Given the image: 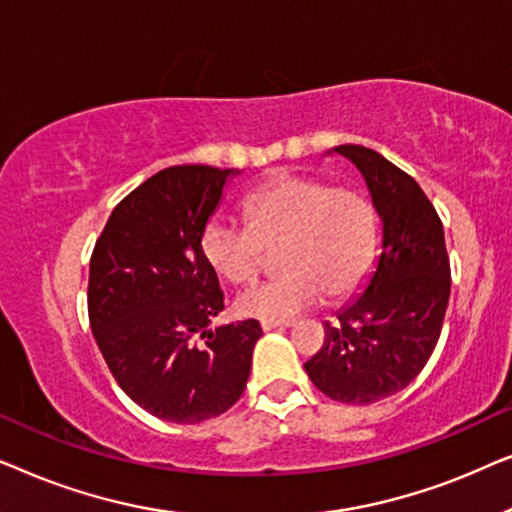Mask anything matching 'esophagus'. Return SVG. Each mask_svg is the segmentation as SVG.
Wrapping results in <instances>:
<instances>
[{
	"label": "esophagus",
	"mask_w": 512,
	"mask_h": 512,
	"mask_svg": "<svg viewBox=\"0 0 512 512\" xmlns=\"http://www.w3.org/2000/svg\"><path fill=\"white\" fill-rule=\"evenodd\" d=\"M293 321H261V328L265 333L275 331V328H291Z\"/></svg>",
	"instance_id": "obj_1"
}]
</instances>
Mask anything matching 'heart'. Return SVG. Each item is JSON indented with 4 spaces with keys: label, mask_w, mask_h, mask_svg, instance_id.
I'll use <instances>...</instances> for the list:
<instances>
[{
    "label": "heart",
    "mask_w": 512,
    "mask_h": 512,
    "mask_svg": "<svg viewBox=\"0 0 512 512\" xmlns=\"http://www.w3.org/2000/svg\"><path fill=\"white\" fill-rule=\"evenodd\" d=\"M247 228L209 221L200 251L209 268L230 284H247L261 272L265 251H277L284 272L240 293V317L289 321L321 298H352L373 270L377 212L356 188L331 186L317 177L282 172L242 200Z\"/></svg>",
    "instance_id": "1"
}]
</instances>
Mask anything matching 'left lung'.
<instances>
[{"label": "left lung", "instance_id": "obj_1", "mask_svg": "<svg viewBox=\"0 0 512 512\" xmlns=\"http://www.w3.org/2000/svg\"><path fill=\"white\" fill-rule=\"evenodd\" d=\"M363 174L382 221V254L368 286L342 307L305 363L314 387L349 405L398 394L422 373L450 300L443 221L401 167L359 144L335 146Z\"/></svg>", "mask_w": 512, "mask_h": 512}]
</instances>
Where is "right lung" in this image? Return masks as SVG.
<instances>
[{
	"label": "right lung",
	"mask_w": 512,
	"mask_h": 512,
	"mask_svg": "<svg viewBox=\"0 0 512 512\" xmlns=\"http://www.w3.org/2000/svg\"><path fill=\"white\" fill-rule=\"evenodd\" d=\"M235 170L167 167L118 202L90 256L88 317L125 394L158 419L198 424L233 408L261 338L256 319L209 328L223 310L200 235Z\"/></svg>",
	"instance_id": "1"
}]
</instances>
